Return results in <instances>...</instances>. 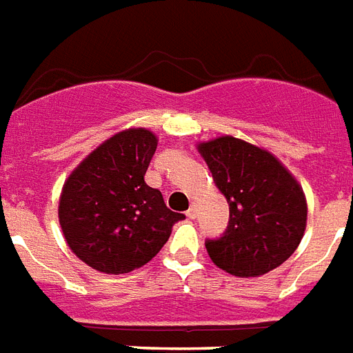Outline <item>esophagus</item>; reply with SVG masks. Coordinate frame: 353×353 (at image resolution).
Instances as JSON below:
<instances>
[{"instance_id": "1", "label": "esophagus", "mask_w": 353, "mask_h": 353, "mask_svg": "<svg viewBox=\"0 0 353 353\" xmlns=\"http://www.w3.org/2000/svg\"><path fill=\"white\" fill-rule=\"evenodd\" d=\"M187 216H188V219H196V205H192L190 209H188Z\"/></svg>"}]
</instances>
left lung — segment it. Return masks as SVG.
Listing matches in <instances>:
<instances>
[{
	"mask_svg": "<svg viewBox=\"0 0 353 353\" xmlns=\"http://www.w3.org/2000/svg\"><path fill=\"white\" fill-rule=\"evenodd\" d=\"M198 152L230 205L224 236L205 242L212 263L236 278L278 268L305 233L302 185L272 153L231 134L200 142Z\"/></svg>",
	"mask_w": 353,
	"mask_h": 353,
	"instance_id": "left-lung-1",
	"label": "left lung"
}]
</instances>
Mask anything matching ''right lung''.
<instances>
[{
    "label": "right lung",
    "mask_w": 353,
    "mask_h": 353,
    "mask_svg": "<svg viewBox=\"0 0 353 353\" xmlns=\"http://www.w3.org/2000/svg\"><path fill=\"white\" fill-rule=\"evenodd\" d=\"M157 150L150 129L129 128L101 142L64 181L59 222L70 250L103 274H128L155 257L183 220L144 181Z\"/></svg>",
    "instance_id": "1"
}]
</instances>
